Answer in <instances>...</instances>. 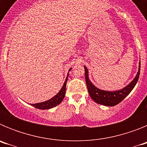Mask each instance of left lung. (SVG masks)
Listing matches in <instances>:
<instances>
[{
  "instance_id": "obj_1",
  "label": "left lung",
  "mask_w": 147,
  "mask_h": 147,
  "mask_svg": "<svg viewBox=\"0 0 147 147\" xmlns=\"http://www.w3.org/2000/svg\"><path fill=\"white\" fill-rule=\"evenodd\" d=\"M140 70H141V62H139L138 71L136 77L129 83V85L123 88V89L119 90L107 91V90L98 89V88H96L93 85L91 82L90 81L89 77H88V68L85 66V81H86V85L87 87H88L90 96L91 97L92 99L95 102H96L99 105L109 106V107H112V106H115V105H118L124 98H126V96L132 91V89L136 86V83L138 80V78H139Z\"/></svg>"
}]
</instances>
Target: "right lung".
<instances>
[{"label": "right lung", "instance_id": "obj_1", "mask_svg": "<svg viewBox=\"0 0 147 147\" xmlns=\"http://www.w3.org/2000/svg\"><path fill=\"white\" fill-rule=\"evenodd\" d=\"M71 68H70L69 71H71ZM67 77H68V73H67V77H66L65 81L64 84L62 85V88H61V90L59 91V93L56 95V96H54L53 98L48 100L46 102H41V103L32 104V106L36 107V108L40 109V110H47V109L52 108V107H55L57 105H59V104L62 102V100H63V98H64L65 97V95L66 84H67Z\"/></svg>", "mask_w": 147, "mask_h": 147}]
</instances>
